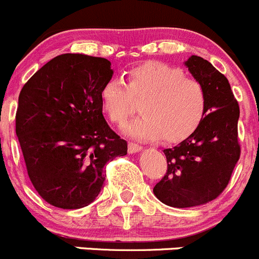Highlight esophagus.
I'll use <instances>...</instances> for the list:
<instances>
[{
  "instance_id": "1",
  "label": "esophagus",
  "mask_w": 259,
  "mask_h": 259,
  "mask_svg": "<svg viewBox=\"0 0 259 259\" xmlns=\"http://www.w3.org/2000/svg\"><path fill=\"white\" fill-rule=\"evenodd\" d=\"M140 151H142V147H141L140 145H137V143H128V152L130 153H137L140 152Z\"/></svg>"
}]
</instances>
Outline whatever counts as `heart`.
<instances>
[{
  "label": "heart",
  "mask_w": 259,
  "mask_h": 259,
  "mask_svg": "<svg viewBox=\"0 0 259 259\" xmlns=\"http://www.w3.org/2000/svg\"><path fill=\"white\" fill-rule=\"evenodd\" d=\"M142 102V117L124 126V133L142 141L161 138L176 143L188 138L206 113V92L174 66L157 61L141 64L128 71V85L112 78L101 89V103L113 123L123 124Z\"/></svg>",
  "instance_id": "1"
}]
</instances>
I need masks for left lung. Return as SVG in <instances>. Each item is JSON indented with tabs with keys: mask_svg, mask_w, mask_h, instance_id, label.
<instances>
[{
	"mask_svg": "<svg viewBox=\"0 0 259 259\" xmlns=\"http://www.w3.org/2000/svg\"><path fill=\"white\" fill-rule=\"evenodd\" d=\"M186 68L206 92V113L188 138L163 153L167 171L153 188L161 203L172 208L203 205L227 188L240 156L239 106L228 79L208 60L191 55Z\"/></svg>",
	"mask_w": 259,
	"mask_h": 259,
	"instance_id": "1",
	"label": "left lung"
}]
</instances>
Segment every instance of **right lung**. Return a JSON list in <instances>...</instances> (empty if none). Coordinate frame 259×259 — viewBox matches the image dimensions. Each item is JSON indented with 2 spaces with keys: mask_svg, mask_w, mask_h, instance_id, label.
<instances>
[{
  "mask_svg": "<svg viewBox=\"0 0 259 259\" xmlns=\"http://www.w3.org/2000/svg\"><path fill=\"white\" fill-rule=\"evenodd\" d=\"M111 61L84 54L51 59L19 96L16 136L27 174L50 205L80 209L103 188V167L127 155V142L103 116L101 89Z\"/></svg>",
  "mask_w": 259,
  "mask_h": 259,
  "instance_id": "1",
  "label": "right lung"
}]
</instances>
